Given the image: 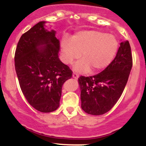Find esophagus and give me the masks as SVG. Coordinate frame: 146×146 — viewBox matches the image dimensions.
Masks as SVG:
<instances>
[{
    "label": "esophagus",
    "instance_id": "34e87169",
    "mask_svg": "<svg viewBox=\"0 0 146 146\" xmlns=\"http://www.w3.org/2000/svg\"><path fill=\"white\" fill-rule=\"evenodd\" d=\"M73 78H75V79H78L79 78V76L77 74V73H73Z\"/></svg>",
    "mask_w": 146,
    "mask_h": 146
}]
</instances>
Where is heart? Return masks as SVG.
<instances>
[{
  "label": "heart",
  "mask_w": 146,
  "mask_h": 146,
  "mask_svg": "<svg viewBox=\"0 0 146 146\" xmlns=\"http://www.w3.org/2000/svg\"><path fill=\"white\" fill-rule=\"evenodd\" d=\"M63 61L73 64L80 58L73 69L79 73H87L92 68L98 72L105 68L111 62L117 49L118 42L111 35L98 30H84L73 35L71 39L64 36L61 42Z\"/></svg>",
  "instance_id": "heart-1"
}]
</instances>
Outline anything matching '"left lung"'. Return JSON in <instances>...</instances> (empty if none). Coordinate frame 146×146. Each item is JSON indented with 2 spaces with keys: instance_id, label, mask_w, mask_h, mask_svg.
I'll use <instances>...</instances> for the list:
<instances>
[{
  "instance_id": "8db88e82",
  "label": "left lung",
  "mask_w": 146,
  "mask_h": 146,
  "mask_svg": "<svg viewBox=\"0 0 146 146\" xmlns=\"http://www.w3.org/2000/svg\"><path fill=\"white\" fill-rule=\"evenodd\" d=\"M131 68L129 42H121L114 59L103 71L78 78L82 110L92 115H102L110 111L120 98Z\"/></svg>"
}]
</instances>
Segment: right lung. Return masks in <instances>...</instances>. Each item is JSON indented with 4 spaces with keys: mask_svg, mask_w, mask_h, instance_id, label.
Listing matches in <instances>:
<instances>
[{
    "mask_svg": "<svg viewBox=\"0 0 146 146\" xmlns=\"http://www.w3.org/2000/svg\"><path fill=\"white\" fill-rule=\"evenodd\" d=\"M46 23L39 22L22 35L15 54V67L29 104L48 113L59 107L63 84L72 77V71L60 61L56 32L46 29Z\"/></svg>",
    "mask_w": 146,
    "mask_h": 146,
    "instance_id": "obj_1",
    "label": "right lung"
}]
</instances>
